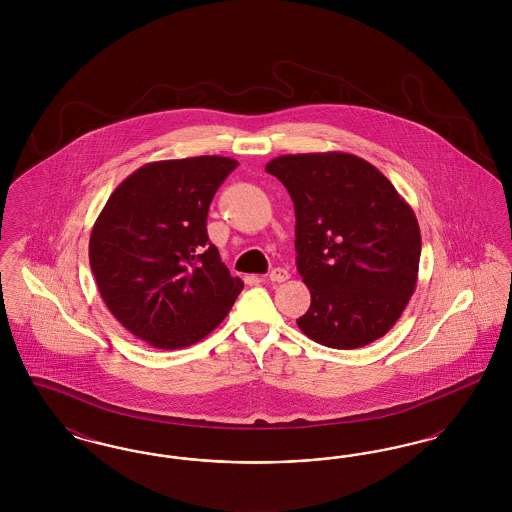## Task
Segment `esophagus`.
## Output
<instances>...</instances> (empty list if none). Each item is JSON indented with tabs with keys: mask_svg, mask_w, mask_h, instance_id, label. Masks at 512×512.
Instances as JSON below:
<instances>
[{
	"mask_svg": "<svg viewBox=\"0 0 512 512\" xmlns=\"http://www.w3.org/2000/svg\"><path fill=\"white\" fill-rule=\"evenodd\" d=\"M290 278V272L286 270V268H274V270H270V274H268V280L270 282H286Z\"/></svg>",
	"mask_w": 512,
	"mask_h": 512,
	"instance_id": "1",
	"label": "esophagus"
}]
</instances>
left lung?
Wrapping results in <instances>:
<instances>
[{
	"label": "left lung",
	"instance_id": "8db88e82",
	"mask_svg": "<svg viewBox=\"0 0 512 512\" xmlns=\"http://www.w3.org/2000/svg\"><path fill=\"white\" fill-rule=\"evenodd\" d=\"M265 169L295 207V263L311 292L299 330L334 349L386 336L418 280L422 240L411 205L351 153L280 155Z\"/></svg>",
	"mask_w": 512,
	"mask_h": 512
}]
</instances>
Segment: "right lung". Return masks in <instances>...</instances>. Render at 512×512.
<instances>
[{"instance_id": "obj_1", "label": "right lung", "mask_w": 512, "mask_h": 512, "mask_svg": "<svg viewBox=\"0 0 512 512\" xmlns=\"http://www.w3.org/2000/svg\"><path fill=\"white\" fill-rule=\"evenodd\" d=\"M238 161H155L124 178L90 234V267L111 315L157 349L209 336L244 290L207 236V213Z\"/></svg>"}]
</instances>
